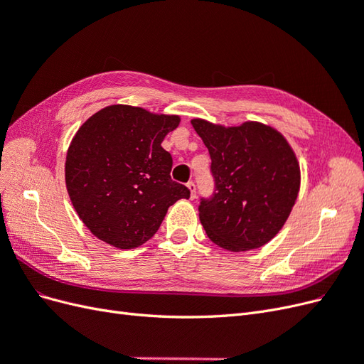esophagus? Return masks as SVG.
<instances>
[{"label": "esophagus", "mask_w": 364, "mask_h": 364, "mask_svg": "<svg viewBox=\"0 0 364 364\" xmlns=\"http://www.w3.org/2000/svg\"><path fill=\"white\" fill-rule=\"evenodd\" d=\"M186 186H188V190H190L191 199H196V185H194V182H188V183H186Z\"/></svg>", "instance_id": "esophagus-1"}]
</instances>
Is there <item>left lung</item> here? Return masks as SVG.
Here are the masks:
<instances>
[{
	"label": "left lung",
	"mask_w": 364,
	"mask_h": 364,
	"mask_svg": "<svg viewBox=\"0 0 364 364\" xmlns=\"http://www.w3.org/2000/svg\"><path fill=\"white\" fill-rule=\"evenodd\" d=\"M209 150L217 193L199 206L209 240L230 252L258 249L287 222L301 188L296 153L279 130L245 121L240 126L191 119Z\"/></svg>",
	"instance_id": "left-lung-1"
}]
</instances>
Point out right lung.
Masks as SVG:
<instances>
[{
  "label": "right lung",
  "mask_w": 364,
  "mask_h": 364,
  "mask_svg": "<svg viewBox=\"0 0 364 364\" xmlns=\"http://www.w3.org/2000/svg\"><path fill=\"white\" fill-rule=\"evenodd\" d=\"M179 115L111 105L75 132L65 183L85 226L117 249H135L158 232L167 209L190 190L171 181L173 158L162 141Z\"/></svg>",
  "instance_id": "add662e5"
}]
</instances>
